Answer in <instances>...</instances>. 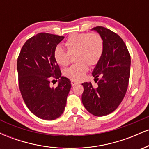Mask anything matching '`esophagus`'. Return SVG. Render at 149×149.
<instances>
[{
    "label": "esophagus",
    "instance_id": "obj_1",
    "mask_svg": "<svg viewBox=\"0 0 149 149\" xmlns=\"http://www.w3.org/2000/svg\"><path fill=\"white\" fill-rule=\"evenodd\" d=\"M78 84V82L74 81V80H72V81H71V85H72V87H74L75 85H77Z\"/></svg>",
    "mask_w": 149,
    "mask_h": 149
}]
</instances>
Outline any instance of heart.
Instances as JSON below:
<instances>
[{
    "label": "heart",
    "mask_w": 149,
    "mask_h": 149,
    "mask_svg": "<svg viewBox=\"0 0 149 149\" xmlns=\"http://www.w3.org/2000/svg\"><path fill=\"white\" fill-rule=\"evenodd\" d=\"M68 50L59 45L54 51V57L59 64L66 66L69 64L71 54L78 52L76 60L79 62L64 71L67 78L80 81L88 71L89 66H95L100 60L104 52V41L98 33H73L65 42Z\"/></svg>",
    "instance_id": "1"
}]
</instances>
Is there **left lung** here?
Segmentation results:
<instances>
[{"label": "left lung", "instance_id": "left-lung-1", "mask_svg": "<svg viewBox=\"0 0 149 149\" xmlns=\"http://www.w3.org/2000/svg\"><path fill=\"white\" fill-rule=\"evenodd\" d=\"M104 41V52L92 71L98 80L94 88L91 83H82L84 88L82 102L89 113L104 116L117 109L127 91L130 73L131 59L123 39L103 26L92 28ZM100 76V79L97 78Z\"/></svg>", "mask_w": 149, "mask_h": 149}]
</instances>
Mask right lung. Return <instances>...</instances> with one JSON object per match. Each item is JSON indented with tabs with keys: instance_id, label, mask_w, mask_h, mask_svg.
<instances>
[{
	"instance_id": "1",
	"label": "right lung",
	"mask_w": 149,
	"mask_h": 149,
	"mask_svg": "<svg viewBox=\"0 0 149 149\" xmlns=\"http://www.w3.org/2000/svg\"><path fill=\"white\" fill-rule=\"evenodd\" d=\"M64 38L38 33L26 40L17 59L19 86L26 105L32 113L47 120L57 119L64 113L71 90V81L61 76L54 57V49ZM52 77L60 78L55 88L49 84Z\"/></svg>"
}]
</instances>
